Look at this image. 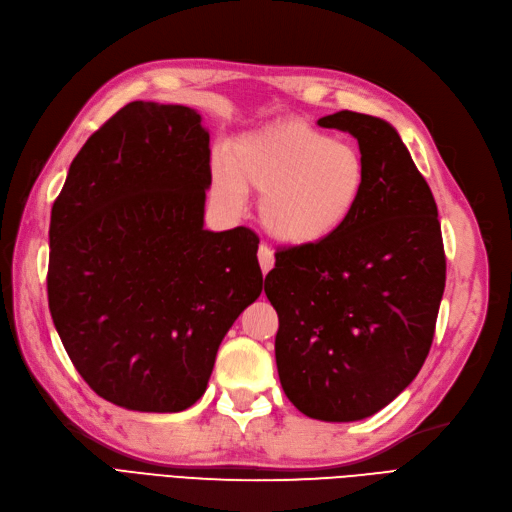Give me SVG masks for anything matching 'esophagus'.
Segmentation results:
<instances>
[{"label":"esophagus","mask_w":512,"mask_h":512,"mask_svg":"<svg viewBox=\"0 0 512 512\" xmlns=\"http://www.w3.org/2000/svg\"><path fill=\"white\" fill-rule=\"evenodd\" d=\"M258 265H260V271L265 273V275H267V273L273 269V265H275L273 252L269 250L267 245H260V247H258Z\"/></svg>","instance_id":"esophagus-1"}]
</instances>
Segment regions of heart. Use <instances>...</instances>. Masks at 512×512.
Wrapping results in <instances>:
<instances>
[{
  "instance_id": "obj_1",
  "label": "heart",
  "mask_w": 512,
  "mask_h": 512,
  "mask_svg": "<svg viewBox=\"0 0 512 512\" xmlns=\"http://www.w3.org/2000/svg\"><path fill=\"white\" fill-rule=\"evenodd\" d=\"M370 168L362 150L299 118L265 124L234 140L211 165L219 204L239 213L245 193L260 200V222L275 241L312 247L334 239L362 209Z\"/></svg>"
}]
</instances>
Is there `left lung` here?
<instances>
[{
    "mask_svg": "<svg viewBox=\"0 0 512 512\" xmlns=\"http://www.w3.org/2000/svg\"><path fill=\"white\" fill-rule=\"evenodd\" d=\"M319 127L351 133L370 185L334 239L275 254L265 293L278 312L275 362L308 418L355 422L416 379L446 286L437 204L390 122L338 112Z\"/></svg>",
    "mask_w": 512,
    "mask_h": 512,
    "instance_id": "8db88e82",
    "label": "left lung"
}]
</instances>
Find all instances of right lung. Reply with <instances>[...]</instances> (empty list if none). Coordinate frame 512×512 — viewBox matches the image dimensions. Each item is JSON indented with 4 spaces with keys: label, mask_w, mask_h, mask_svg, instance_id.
<instances>
[{
    "label": "right lung",
    "mask_w": 512,
    "mask_h": 512,
    "mask_svg": "<svg viewBox=\"0 0 512 512\" xmlns=\"http://www.w3.org/2000/svg\"><path fill=\"white\" fill-rule=\"evenodd\" d=\"M209 131L185 105L133 101L88 137L51 209L49 310L90 388L176 413L262 293L258 237L204 230Z\"/></svg>",
    "instance_id": "add662e5"
}]
</instances>
